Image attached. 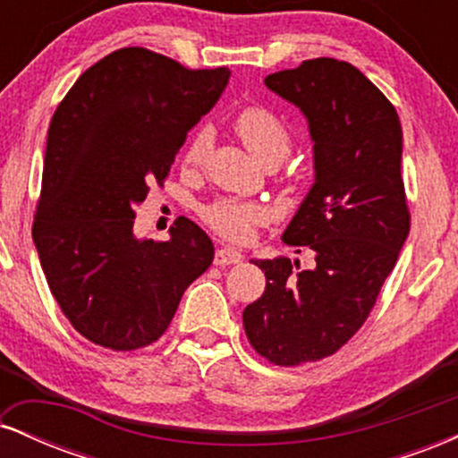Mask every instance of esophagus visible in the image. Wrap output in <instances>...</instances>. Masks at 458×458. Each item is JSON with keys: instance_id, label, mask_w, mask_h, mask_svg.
<instances>
[{"instance_id": "34e87169", "label": "esophagus", "mask_w": 458, "mask_h": 458, "mask_svg": "<svg viewBox=\"0 0 458 458\" xmlns=\"http://www.w3.org/2000/svg\"><path fill=\"white\" fill-rule=\"evenodd\" d=\"M243 260V256H241V251H236L234 247H219L217 251H215V265L217 267H225V265H239V262Z\"/></svg>"}]
</instances>
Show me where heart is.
Returning a JSON list of instances; mask_svg holds the SVG:
<instances>
[{
    "instance_id": "heart-1",
    "label": "heart",
    "mask_w": 458,
    "mask_h": 458,
    "mask_svg": "<svg viewBox=\"0 0 458 458\" xmlns=\"http://www.w3.org/2000/svg\"><path fill=\"white\" fill-rule=\"evenodd\" d=\"M234 133L239 135L245 148L265 163H280L288 157L293 148V131L273 109L265 105H247L234 115ZM211 131L198 129L187 141L182 150V165L199 167L211 150ZM202 222L208 228L222 234L224 239L243 243L254 234L259 225L269 222V208L260 202H247V199L217 198L199 211Z\"/></svg>"
}]
</instances>
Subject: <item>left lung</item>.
Segmentation results:
<instances>
[{
  "label": "left lung",
  "mask_w": 458,
  "mask_h": 458,
  "mask_svg": "<svg viewBox=\"0 0 458 458\" xmlns=\"http://www.w3.org/2000/svg\"><path fill=\"white\" fill-rule=\"evenodd\" d=\"M267 88L306 114L317 181L282 241L314 256L254 260L265 271L260 299L243 310L254 351L276 366L334 355L360 331L411 228L401 176L396 109L353 64L306 60L273 72Z\"/></svg>",
  "instance_id": "8db88e82"
}]
</instances>
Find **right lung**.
Segmentation results:
<instances>
[{
	"instance_id": "add662e5",
	"label": "right lung",
	"mask_w": 458,
	"mask_h": 458,
	"mask_svg": "<svg viewBox=\"0 0 458 458\" xmlns=\"http://www.w3.org/2000/svg\"><path fill=\"white\" fill-rule=\"evenodd\" d=\"M228 79L225 66L187 68L124 47L57 105L31 236L57 306L90 343L135 351L159 340L211 267V239L191 219L178 217L170 241H138L133 222Z\"/></svg>"
}]
</instances>
